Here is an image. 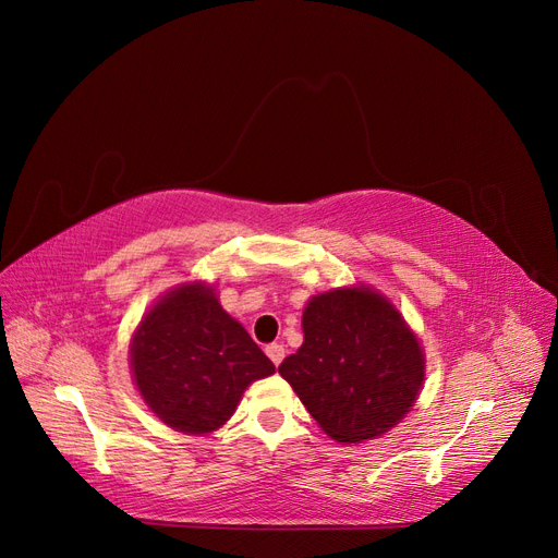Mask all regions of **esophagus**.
Returning <instances> with one entry per match:
<instances>
[{
  "mask_svg": "<svg viewBox=\"0 0 558 558\" xmlns=\"http://www.w3.org/2000/svg\"><path fill=\"white\" fill-rule=\"evenodd\" d=\"M267 355H269V360L278 366V364L284 360V345H282V343H269V345H267Z\"/></svg>",
  "mask_w": 558,
  "mask_h": 558,
  "instance_id": "esophagus-1",
  "label": "esophagus"
}]
</instances>
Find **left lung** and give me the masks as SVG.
Returning <instances> with one entry per match:
<instances>
[{
  "mask_svg": "<svg viewBox=\"0 0 558 558\" xmlns=\"http://www.w3.org/2000/svg\"><path fill=\"white\" fill-rule=\"evenodd\" d=\"M305 341L278 373L339 444L385 434L414 407L425 377L418 339L368 289H337L303 312Z\"/></svg>",
  "mask_w": 558,
  "mask_h": 558,
  "instance_id": "obj_1",
  "label": "left lung"
}]
</instances>
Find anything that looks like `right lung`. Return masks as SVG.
Here are the masks:
<instances>
[{
  "label": "right lung",
  "instance_id": "right-lung-1",
  "mask_svg": "<svg viewBox=\"0 0 558 558\" xmlns=\"http://www.w3.org/2000/svg\"><path fill=\"white\" fill-rule=\"evenodd\" d=\"M135 385L169 427H221L253 379L276 371L210 287L183 284L142 318L131 345Z\"/></svg>",
  "mask_w": 558,
  "mask_h": 558
}]
</instances>
